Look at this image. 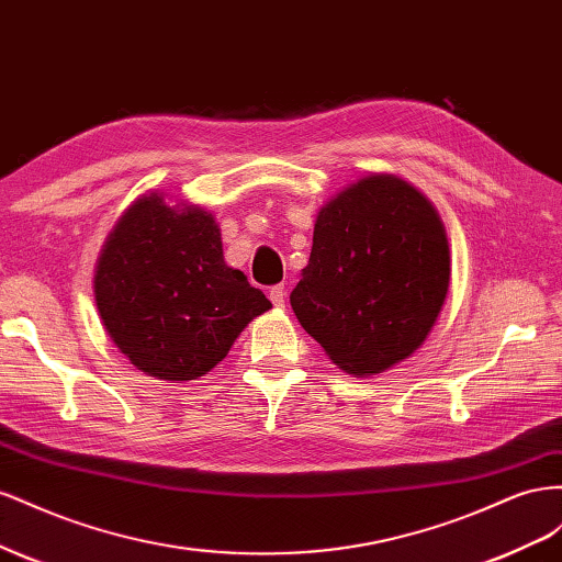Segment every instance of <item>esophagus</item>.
Returning <instances> with one entry per match:
<instances>
[{
  "instance_id": "obj_1",
  "label": "esophagus",
  "mask_w": 562,
  "mask_h": 562,
  "mask_svg": "<svg viewBox=\"0 0 562 562\" xmlns=\"http://www.w3.org/2000/svg\"><path fill=\"white\" fill-rule=\"evenodd\" d=\"M268 296H270V301H272V306H276V308H282V306H284V299H286V290H284V284H276V286H270Z\"/></svg>"
}]
</instances>
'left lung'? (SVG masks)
Here are the masks:
<instances>
[{
  "instance_id": "1",
  "label": "left lung",
  "mask_w": 562,
  "mask_h": 562,
  "mask_svg": "<svg viewBox=\"0 0 562 562\" xmlns=\"http://www.w3.org/2000/svg\"><path fill=\"white\" fill-rule=\"evenodd\" d=\"M450 278L436 206L400 176L372 171L319 206L311 259L290 301L339 370L374 376L424 346Z\"/></svg>"
}]
</instances>
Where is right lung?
<instances>
[{"mask_svg":"<svg viewBox=\"0 0 562 562\" xmlns=\"http://www.w3.org/2000/svg\"><path fill=\"white\" fill-rule=\"evenodd\" d=\"M103 329L143 374L195 381L272 308L223 259L221 228L200 204L150 190L112 226L93 270Z\"/></svg>","mask_w":562,"mask_h":562,"instance_id":"1","label":"right lung"}]
</instances>
